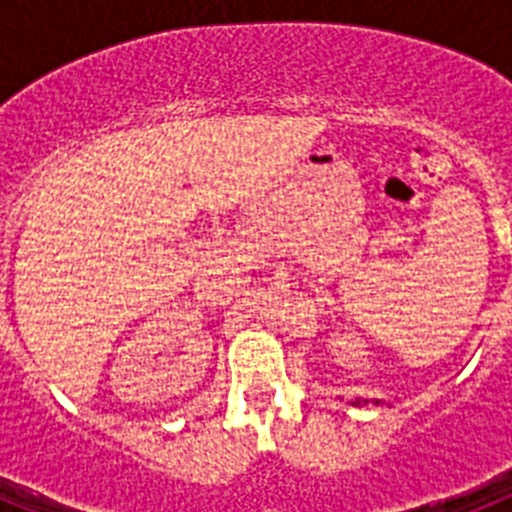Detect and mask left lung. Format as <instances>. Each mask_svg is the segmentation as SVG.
Wrapping results in <instances>:
<instances>
[{
    "instance_id": "left-lung-1",
    "label": "left lung",
    "mask_w": 512,
    "mask_h": 512,
    "mask_svg": "<svg viewBox=\"0 0 512 512\" xmlns=\"http://www.w3.org/2000/svg\"><path fill=\"white\" fill-rule=\"evenodd\" d=\"M379 402V400H377ZM351 405H356V408H361V405H369V400H364V397H356L354 402H351Z\"/></svg>"
}]
</instances>
